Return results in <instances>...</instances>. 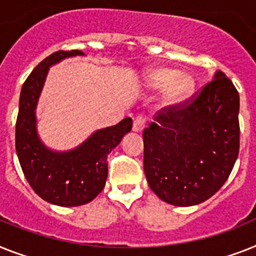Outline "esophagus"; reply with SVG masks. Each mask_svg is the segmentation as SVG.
<instances>
[{"label": "esophagus", "instance_id": "esophagus-1", "mask_svg": "<svg viewBox=\"0 0 256 256\" xmlns=\"http://www.w3.org/2000/svg\"><path fill=\"white\" fill-rule=\"evenodd\" d=\"M145 126V118L142 115H136L133 118V130L141 132Z\"/></svg>", "mask_w": 256, "mask_h": 256}]
</instances>
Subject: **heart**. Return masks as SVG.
Masks as SVG:
<instances>
[{"label": "heart", "mask_w": 256, "mask_h": 256, "mask_svg": "<svg viewBox=\"0 0 256 256\" xmlns=\"http://www.w3.org/2000/svg\"><path fill=\"white\" fill-rule=\"evenodd\" d=\"M149 84L154 88H164V104L174 107L184 100L192 92L194 82L187 76H178L172 69H157L149 74Z\"/></svg>", "instance_id": "heart-1"}]
</instances>
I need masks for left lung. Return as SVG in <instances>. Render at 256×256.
<instances>
[{
    "instance_id": "left-lung-1",
    "label": "left lung",
    "mask_w": 256,
    "mask_h": 256,
    "mask_svg": "<svg viewBox=\"0 0 256 256\" xmlns=\"http://www.w3.org/2000/svg\"><path fill=\"white\" fill-rule=\"evenodd\" d=\"M240 95L221 70L174 107L158 110L144 130V171L164 202L191 206L228 180L240 152Z\"/></svg>"
}]
</instances>
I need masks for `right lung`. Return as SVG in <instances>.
Here are the masks:
<instances>
[{
	"mask_svg": "<svg viewBox=\"0 0 256 256\" xmlns=\"http://www.w3.org/2000/svg\"><path fill=\"white\" fill-rule=\"evenodd\" d=\"M81 50H57L46 57L27 77L19 98L16 124V149L27 182L46 202L60 206H77L92 202L104 188L108 174L107 157L122 137L132 130V119L96 130L81 146L66 153L48 150L35 128V107L52 64Z\"/></svg>",
	"mask_w": 256,
	"mask_h": 256,
	"instance_id": "right-lung-1",
	"label": "right lung"
}]
</instances>
